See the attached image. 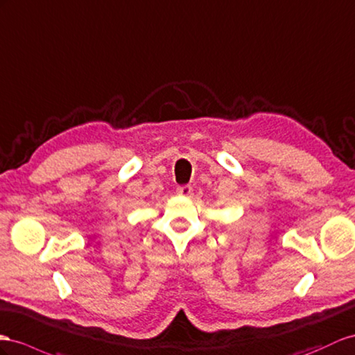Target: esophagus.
I'll return each mask as SVG.
<instances>
[{
	"instance_id": "1",
	"label": "esophagus",
	"mask_w": 355,
	"mask_h": 355,
	"mask_svg": "<svg viewBox=\"0 0 355 355\" xmlns=\"http://www.w3.org/2000/svg\"><path fill=\"white\" fill-rule=\"evenodd\" d=\"M177 193L180 195V196H192V193H193V189L190 187V186H180V187H177Z\"/></svg>"
}]
</instances>
